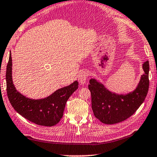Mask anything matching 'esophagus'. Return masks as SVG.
I'll list each match as a JSON object with an SVG mask.
<instances>
[{
	"label": "esophagus",
	"mask_w": 157,
	"mask_h": 157,
	"mask_svg": "<svg viewBox=\"0 0 157 157\" xmlns=\"http://www.w3.org/2000/svg\"><path fill=\"white\" fill-rule=\"evenodd\" d=\"M87 77H88L87 72L86 71L81 72L79 74V75L78 76V79L79 84H80V85H84V84H85L86 82V79H87Z\"/></svg>",
	"instance_id": "obj_1"
}]
</instances>
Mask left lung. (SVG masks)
Returning a JSON list of instances; mask_svg holds the SVG:
<instances>
[{
  "instance_id": "left-lung-1",
  "label": "left lung",
  "mask_w": 157,
  "mask_h": 157,
  "mask_svg": "<svg viewBox=\"0 0 157 157\" xmlns=\"http://www.w3.org/2000/svg\"><path fill=\"white\" fill-rule=\"evenodd\" d=\"M144 74L134 90L127 94H117L109 90L94 78L90 80L94 115L104 124H115L129 118L144 102L149 90V61L142 64Z\"/></svg>"
}]
</instances>
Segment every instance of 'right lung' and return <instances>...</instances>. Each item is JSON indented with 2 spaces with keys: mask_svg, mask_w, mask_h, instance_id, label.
Returning a JSON list of instances; mask_svg holds the SVG:
<instances>
[{
  "mask_svg": "<svg viewBox=\"0 0 157 157\" xmlns=\"http://www.w3.org/2000/svg\"><path fill=\"white\" fill-rule=\"evenodd\" d=\"M12 66L10 54L6 68V84L8 97L13 109L25 118L36 125L49 127L56 125L63 115L67 99L78 88V82L75 80L68 86L58 89L44 99H32L16 90L12 77Z\"/></svg>",
  "mask_w": 157,
  "mask_h": 157,
  "instance_id": "add662e5",
  "label": "right lung"
}]
</instances>
